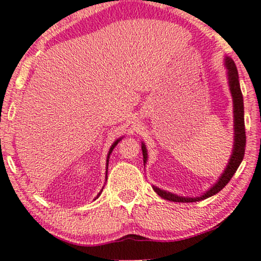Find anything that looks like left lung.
I'll use <instances>...</instances> for the list:
<instances>
[{
  "instance_id": "8db88e82",
  "label": "left lung",
  "mask_w": 261,
  "mask_h": 261,
  "mask_svg": "<svg viewBox=\"0 0 261 261\" xmlns=\"http://www.w3.org/2000/svg\"><path fill=\"white\" fill-rule=\"evenodd\" d=\"M225 65H226V68H227L228 86H229V90H231L232 99H233V114H234V145H233V152H232L231 159H229L224 173H222L220 177H219L217 184H214L213 186L206 192V193H203L200 196H196V198H185V196L173 194L171 192L162 191L160 188L153 186V190L155 191L156 194L160 195L162 199L169 200V201H174V202H195V201H200V200L210 198V196L219 193V192H220L222 188L229 182V180L232 179L234 173L237 172L238 167H239L241 161H243L244 154H245V147H246L243 93H241V89H240L239 76H238V69L236 67V63H234V61L231 58L226 56ZM141 148H142V155H143V164H146L147 149H146L145 143H142Z\"/></svg>"
}]
</instances>
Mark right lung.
<instances>
[{
    "label": "right lung",
    "mask_w": 261,
    "mask_h": 261,
    "mask_svg": "<svg viewBox=\"0 0 261 261\" xmlns=\"http://www.w3.org/2000/svg\"><path fill=\"white\" fill-rule=\"evenodd\" d=\"M121 139L122 138H120V139H118V140H116V141L114 142V143H113V145H112V147H111V148H109V152H108V155H107V161H106V167H107V169H108V162H109V155H111V154H112V152H113V149H114V147L116 146V145H118V143L120 142V141H121ZM107 169H106V179H107ZM102 190H103V188H102ZM102 190H101V192H100V193L99 194H97V196H96V198L95 199H97V198H99V196H100V194L101 193H102Z\"/></svg>",
    "instance_id": "right-lung-1"
}]
</instances>
